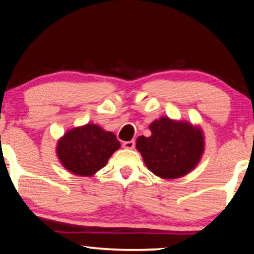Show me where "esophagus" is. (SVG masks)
<instances>
[{"label":"esophagus","instance_id":"esophagus-1","mask_svg":"<svg viewBox=\"0 0 254 254\" xmlns=\"http://www.w3.org/2000/svg\"><path fill=\"white\" fill-rule=\"evenodd\" d=\"M135 145L134 140H131V141H124L123 142V148L126 149H133Z\"/></svg>","mask_w":254,"mask_h":254}]
</instances>
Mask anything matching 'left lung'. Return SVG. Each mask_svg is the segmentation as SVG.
<instances>
[{
	"label": "left lung",
	"instance_id": "1",
	"mask_svg": "<svg viewBox=\"0 0 254 254\" xmlns=\"http://www.w3.org/2000/svg\"><path fill=\"white\" fill-rule=\"evenodd\" d=\"M150 137L140 135L137 149L154 175L177 179L195 169L204 153V134L199 127L161 117L150 123Z\"/></svg>",
	"mask_w": 254,
	"mask_h": 254
}]
</instances>
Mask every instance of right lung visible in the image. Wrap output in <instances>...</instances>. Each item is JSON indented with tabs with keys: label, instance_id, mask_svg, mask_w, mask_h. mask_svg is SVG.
<instances>
[{
	"label": "right lung",
	"instance_id": "right-lung-1",
	"mask_svg": "<svg viewBox=\"0 0 254 254\" xmlns=\"http://www.w3.org/2000/svg\"><path fill=\"white\" fill-rule=\"evenodd\" d=\"M120 147L121 142L113 132L97 124H85L68 130L58 140L57 156L69 172L91 177L106 166Z\"/></svg>",
	"mask_w": 254,
	"mask_h": 254
}]
</instances>
